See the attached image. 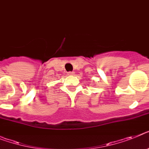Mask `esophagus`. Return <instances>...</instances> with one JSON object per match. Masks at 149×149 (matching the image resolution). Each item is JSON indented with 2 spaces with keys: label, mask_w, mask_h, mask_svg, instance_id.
Returning a JSON list of instances; mask_svg holds the SVG:
<instances>
[{
  "label": "esophagus",
  "mask_w": 149,
  "mask_h": 149,
  "mask_svg": "<svg viewBox=\"0 0 149 149\" xmlns=\"http://www.w3.org/2000/svg\"><path fill=\"white\" fill-rule=\"evenodd\" d=\"M75 74L74 72H68V75L69 76H73V75Z\"/></svg>",
  "instance_id": "1"
}]
</instances>
